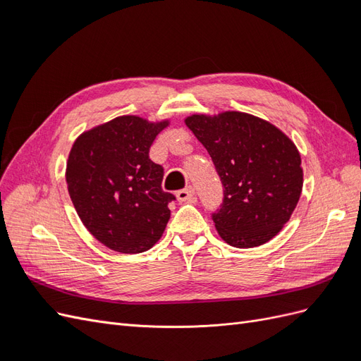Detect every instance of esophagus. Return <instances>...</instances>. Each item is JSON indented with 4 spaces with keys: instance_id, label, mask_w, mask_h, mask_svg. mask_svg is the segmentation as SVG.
<instances>
[{
    "instance_id": "34e87169",
    "label": "esophagus",
    "mask_w": 361,
    "mask_h": 361,
    "mask_svg": "<svg viewBox=\"0 0 361 361\" xmlns=\"http://www.w3.org/2000/svg\"><path fill=\"white\" fill-rule=\"evenodd\" d=\"M194 195H195V190L192 187H187L176 192V197L179 202H191L194 199Z\"/></svg>"
}]
</instances>
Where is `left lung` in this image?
<instances>
[{
    "label": "left lung",
    "mask_w": 361,
    "mask_h": 361,
    "mask_svg": "<svg viewBox=\"0 0 361 361\" xmlns=\"http://www.w3.org/2000/svg\"><path fill=\"white\" fill-rule=\"evenodd\" d=\"M211 155L223 203L211 214L228 245L268 243L285 226L302 190L301 158L292 141L265 120L227 111L185 120Z\"/></svg>",
    "instance_id": "8db88e82"
}]
</instances>
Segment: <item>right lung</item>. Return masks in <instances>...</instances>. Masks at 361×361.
<instances>
[{
	"instance_id": "add662e5",
	"label": "right lung",
	"mask_w": 361,
	"mask_h": 361,
	"mask_svg": "<svg viewBox=\"0 0 361 361\" xmlns=\"http://www.w3.org/2000/svg\"><path fill=\"white\" fill-rule=\"evenodd\" d=\"M167 122L122 116L75 141L66 182L81 221L97 241L118 253H143L157 244L176 200L161 187L164 169L149 158Z\"/></svg>"
}]
</instances>
